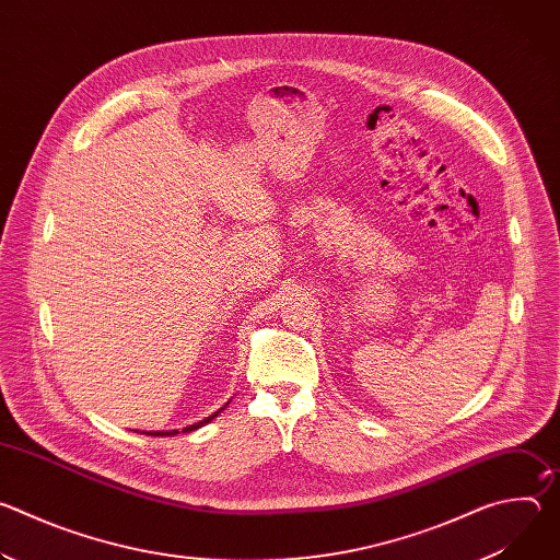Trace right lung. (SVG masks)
Listing matches in <instances>:
<instances>
[{
  "label": "right lung",
  "instance_id": "obj_1",
  "mask_svg": "<svg viewBox=\"0 0 560 560\" xmlns=\"http://www.w3.org/2000/svg\"><path fill=\"white\" fill-rule=\"evenodd\" d=\"M228 406V404H225ZM223 406V408H225ZM223 408L219 410V412H214V415H210V417H206L203 421H199V423H195V425H188V428H184V432H192V430H199V428H203L206 423H210L214 417H219L221 412H223ZM143 434H148V436H175V434H179L177 430H171V432H143Z\"/></svg>",
  "mask_w": 560,
  "mask_h": 560
}]
</instances>
